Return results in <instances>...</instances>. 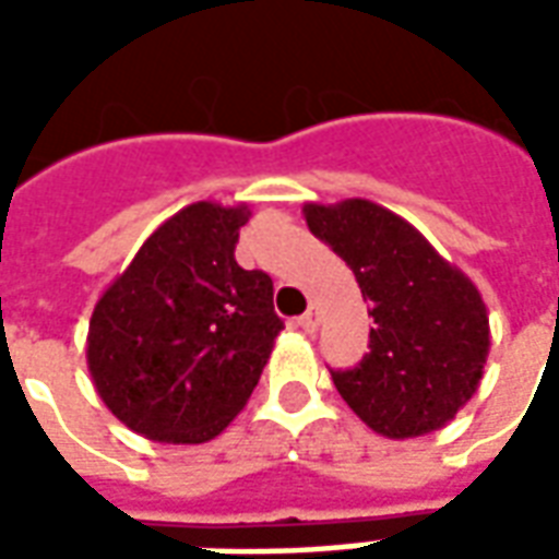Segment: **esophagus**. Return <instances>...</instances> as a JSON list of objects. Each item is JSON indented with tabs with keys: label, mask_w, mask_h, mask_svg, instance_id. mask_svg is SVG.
I'll use <instances>...</instances> for the list:
<instances>
[{
	"label": "esophagus",
	"mask_w": 559,
	"mask_h": 559,
	"mask_svg": "<svg viewBox=\"0 0 559 559\" xmlns=\"http://www.w3.org/2000/svg\"><path fill=\"white\" fill-rule=\"evenodd\" d=\"M299 326H302L305 332H314V329H317V311H314V308H311L308 314L299 317Z\"/></svg>",
	"instance_id": "esophagus-1"
}]
</instances>
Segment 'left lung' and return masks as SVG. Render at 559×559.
Instances as JSON below:
<instances>
[{
    "label": "left lung",
    "mask_w": 559,
    "mask_h": 559,
    "mask_svg": "<svg viewBox=\"0 0 559 559\" xmlns=\"http://www.w3.org/2000/svg\"><path fill=\"white\" fill-rule=\"evenodd\" d=\"M302 215L308 230L353 269L374 317L362 362L332 371L338 395L389 440L440 431L476 395L491 350L476 284L411 221L371 200L305 203Z\"/></svg>",
    "instance_id": "1"
}]
</instances>
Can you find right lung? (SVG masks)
I'll return each instance as SVG.
<instances>
[{
	"label": "right lung",
	"mask_w": 559,
	"mask_h": 559,
	"mask_svg": "<svg viewBox=\"0 0 559 559\" xmlns=\"http://www.w3.org/2000/svg\"><path fill=\"white\" fill-rule=\"evenodd\" d=\"M248 203H191L140 245L86 335L107 411L155 443H206L242 411L284 329L272 278L236 263Z\"/></svg>",
	"instance_id": "add662e5"
}]
</instances>
